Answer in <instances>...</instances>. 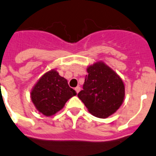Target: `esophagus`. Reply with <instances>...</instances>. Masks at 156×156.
<instances>
[{
  "instance_id": "esophagus-1",
  "label": "esophagus",
  "mask_w": 156,
  "mask_h": 156,
  "mask_svg": "<svg viewBox=\"0 0 156 156\" xmlns=\"http://www.w3.org/2000/svg\"><path fill=\"white\" fill-rule=\"evenodd\" d=\"M75 89V91H76V93H79V91H80V89H81V88H80L79 86H77V87L75 88V89Z\"/></svg>"
}]
</instances>
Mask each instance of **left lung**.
Here are the masks:
<instances>
[{"instance_id":"8db88e82","label":"left lung","mask_w":156,"mask_h":156,"mask_svg":"<svg viewBox=\"0 0 156 156\" xmlns=\"http://www.w3.org/2000/svg\"><path fill=\"white\" fill-rule=\"evenodd\" d=\"M83 89L78 93L92 115L107 118L121 106L125 96L122 81L114 70L104 63L88 67Z\"/></svg>"}]
</instances>
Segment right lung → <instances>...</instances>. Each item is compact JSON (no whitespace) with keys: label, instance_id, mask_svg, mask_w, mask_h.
Masks as SVG:
<instances>
[{"label":"right lung","instance_id":"obj_1","mask_svg":"<svg viewBox=\"0 0 156 156\" xmlns=\"http://www.w3.org/2000/svg\"><path fill=\"white\" fill-rule=\"evenodd\" d=\"M76 94L67 80L52 70L39 79L31 92V99L39 112L50 116L61 110L69 99Z\"/></svg>","mask_w":156,"mask_h":156}]
</instances>
